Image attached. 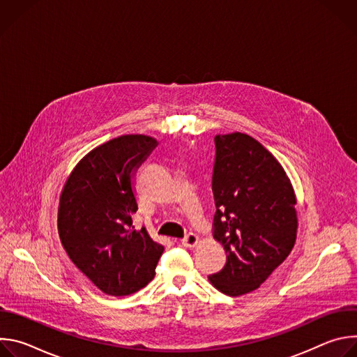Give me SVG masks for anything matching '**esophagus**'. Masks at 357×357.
<instances>
[{
	"instance_id": "34e87169",
	"label": "esophagus",
	"mask_w": 357,
	"mask_h": 357,
	"mask_svg": "<svg viewBox=\"0 0 357 357\" xmlns=\"http://www.w3.org/2000/svg\"><path fill=\"white\" fill-rule=\"evenodd\" d=\"M197 236L195 234V233H188L183 238H182V244L185 245V247H195L196 245V243H197Z\"/></svg>"
}]
</instances>
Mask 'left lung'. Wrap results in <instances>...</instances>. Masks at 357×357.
<instances>
[{
  "label": "left lung",
  "mask_w": 357,
  "mask_h": 357,
  "mask_svg": "<svg viewBox=\"0 0 357 357\" xmlns=\"http://www.w3.org/2000/svg\"><path fill=\"white\" fill-rule=\"evenodd\" d=\"M213 237L227 252L209 275L229 296L254 291L288 257L296 237L295 193L281 164L241 132L215 137Z\"/></svg>",
  "instance_id": "1"
}]
</instances>
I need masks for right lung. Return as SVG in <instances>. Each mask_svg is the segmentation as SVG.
Instances as JSON below:
<instances>
[{"label":"right lung","mask_w":357,"mask_h":357,"mask_svg":"<svg viewBox=\"0 0 357 357\" xmlns=\"http://www.w3.org/2000/svg\"><path fill=\"white\" fill-rule=\"evenodd\" d=\"M158 145L146 135H121L90 151L70 174L58 227L75 266L103 292L134 294L155 275L164 245L132 225L135 174Z\"/></svg>","instance_id":"add662e5"}]
</instances>
